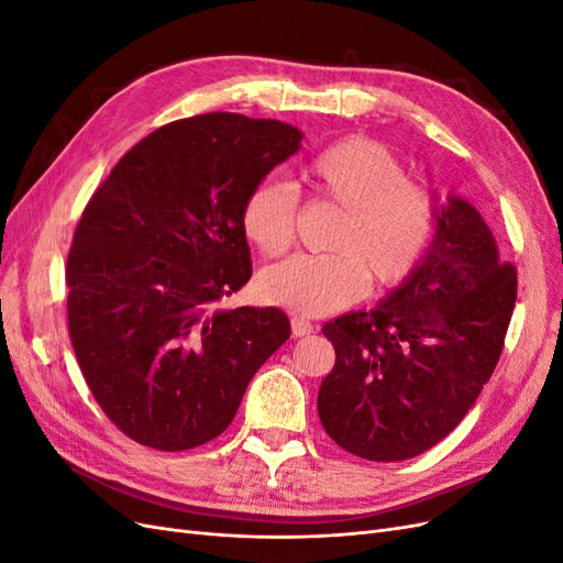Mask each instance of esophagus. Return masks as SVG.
I'll use <instances>...</instances> for the list:
<instances>
[{
	"instance_id": "34e87169",
	"label": "esophagus",
	"mask_w": 563,
	"mask_h": 563,
	"mask_svg": "<svg viewBox=\"0 0 563 563\" xmlns=\"http://www.w3.org/2000/svg\"><path fill=\"white\" fill-rule=\"evenodd\" d=\"M291 331H294V335H296V338H305V335L314 333V327H312V321H310V319H305V317H294V319H291Z\"/></svg>"
}]
</instances>
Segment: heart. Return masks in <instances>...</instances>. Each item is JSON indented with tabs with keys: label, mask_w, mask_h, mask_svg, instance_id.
I'll return each instance as SVG.
<instances>
[{
	"label": "heart",
	"mask_w": 563,
	"mask_h": 563,
	"mask_svg": "<svg viewBox=\"0 0 563 563\" xmlns=\"http://www.w3.org/2000/svg\"><path fill=\"white\" fill-rule=\"evenodd\" d=\"M314 199L340 209L329 251L294 255L258 279L265 300L298 314L321 317L360 300L373 286H397L411 275L432 234V199L408 180L406 168L371 141L338 143L308 168ZM298 192L288 183L263 180L242 209L246 240L263 255H282L296 240Z\"/></svg>",
	"instance_id": "1"
}]
</instances>
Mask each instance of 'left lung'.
<instances>
[{"label":"left lung","instance_id":"left-lung-1","mask_svg":"<svg viewBox=\"0 0 563 563\" xmlns=\"http://www.w3.org/2000/svg\"><path fill=\"white\" fill-rule=\"evenodd\" d=\"M428 253L368 312L323 323L335 366L317 397L340 449L397 463L439 444L496 368L517 302V269L467 199L434 195Z\"/></svg>","mask_w":563,"mask_h":563}]
</instances>
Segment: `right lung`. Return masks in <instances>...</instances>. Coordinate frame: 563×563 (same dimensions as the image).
Returning <instances> with one entry per match:
<instances>
[{
    "label": "right lung",
    "mask_w": 563,
    "mask_h": 563,
    "mask_svg": "<svg viewBox=\"0 0 563 563\" xmlns=\"http://www.w3.org/2000/svg\"><path fill=\"white\" fill-rule=\"evenodd\" d=\"M300 141L277 119H178L133 145L84 209L67 327L96 401L139 444L187 451L225 432L291 335L279 308L218 302L251 279L249 192Z\"/></svg>",
    "instance_id": "obj_1"
}]
</instances>
